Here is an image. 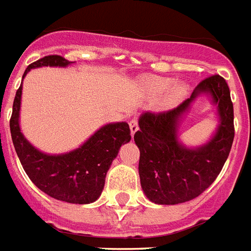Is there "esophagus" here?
<instances>
[{"mask_svg": "<svg viewBox=\"0 0 251 251\" xmlns=\"http://www.w3.org/2000/svg\"><path fill=\"white\" fill-rule=\"evenodd\" d=\"M129 127H131L132 135H135L136 132H137V129H138V119H137V118H133V119H131V122H129Z\"/></svg>", "mask_w": 251, "mask_h": 251, "instance_id": "obj_1", "label": "esophagus"}]
</instances>
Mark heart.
<instances>
[{
  "label": "heart",
  "instance_id": "obj_1",
  "mask_svg": "<svg viewBox=\"0 0 251 251\" xmlns=\"http://www.w3.org/2000/svg\"><path fill=\"white\" fill-rule=\"evenodd\" d=\"M146 87L151 93H160L162 91H164L166 88L171 84V80L168 77H160V76H151V77H148L145 81ZM184 96V87L181 85H176L171 89V92L168 93V96L166 97V102L167 103H175L180 100V98Z\"/></svg>",
  "mask_w": 251,
  "mask_h": 251
}]
</instances>
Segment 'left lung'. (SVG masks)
Returning <instances> with one entry per match:
<instances>
[{
	"label": "left lung",
	"instance_id": "1",
	"mask_svg": "<svg viewBox=\"0 0 251 251\" xmlns=\"http://www.w3.org/2000/svg\"><path fill=\"white\" fill-rule=\"evenodd\" d=\"M202 91L211 94L218 106L220 128L208 144L186 150L177 141V119ZM138 126L140 129L135 133L140 149L138 174L146 197L159 205L190 201L215 181L233 144V103L227 81L220 75L208 76L177 107L142 114Z\"/></svg>",
	"mask_w": 251,
	"mask_h": 251
}]
</instances>
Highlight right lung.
<instances>
[{
	"label": "right lung",
	"mask_w": 251,
	"mask_h": 251,
	"mask_svg": "<svg viewBox=\"0 0 251 251\" xmlns=\"http://www.w3.org/2000/svg\"><path fill=\"white\" fill-rule=\"evenodd\" d=\"M72 62L61 55H46L24 71L41 66H67ZM22 84L17 91L10 118L14 148L24 171L40 190L69 203H92L100 197L106 174L119 153L120 146L131 141V129L126 122L107 124L98 129L79 149L61 155H48L35 149L19 128Z\"/></svg>",
	"instance_id": "obj_1"
}]
</instances>
